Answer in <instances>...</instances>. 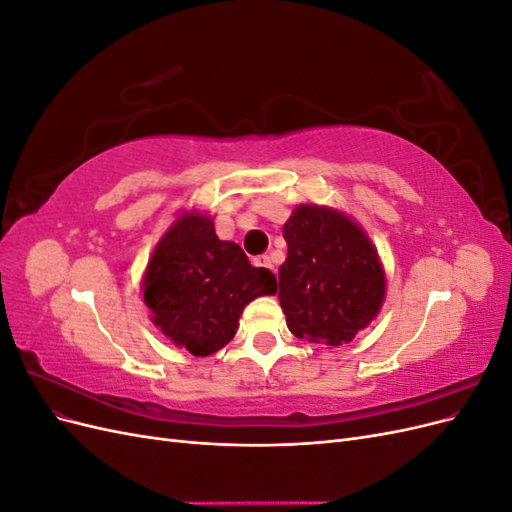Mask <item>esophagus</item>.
<instances>
[{"label":"esophagus","instance_id":"1","mask_svg":"<svg viewBox=\"0 0 512 512\" xmlns=\"http://www.w3.org/2000/svg\"><path fill=\"white\" fill-rule=\"evenodd\" d=\"M254 265H256V267H265V269H269V271H275V269H273V262H271L269 256H258V258H254Z\"/></svg>","mask_w":512,"mask_h":512}]
</instances>
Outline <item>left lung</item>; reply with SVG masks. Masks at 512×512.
<instances>
[{
	"label": "left lung",
	"instance_id": "obj_1",
	"mask_svg": "<svg viewBox=\"0 0 512 512\" xmlns=\"http://www.w3.org/2000/svg\"><path fill=\"white\" fill-rule=\"evenodd\" d=\"M280 305L294 337L342 346L380 312L386 277L376 247L346 213L294 207L284 224Z\"/></svg>",
	"mask_w": 512,
	"mask_h": 512
}]
</instances>
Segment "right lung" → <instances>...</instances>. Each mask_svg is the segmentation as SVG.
<instances>
[{
    "label": "right lung",
    "mask_w": 512,
    "mask_h": 512,
    "mask_svg": "<svg viewBox=\"0 0 512 512\" xmlns=\"http://www.w3.org/2000/svg\"><path fill=\"white\" fill-rule=\"evenodd\" d=\"M143 292L170 342L209 356L235 337L247 303L277 292V280L252 267L237 243L218 239L209 215L183 211L149 258Z\"/></svg>",
    "instance_id": "right-lung-1"
}]
</instances>
